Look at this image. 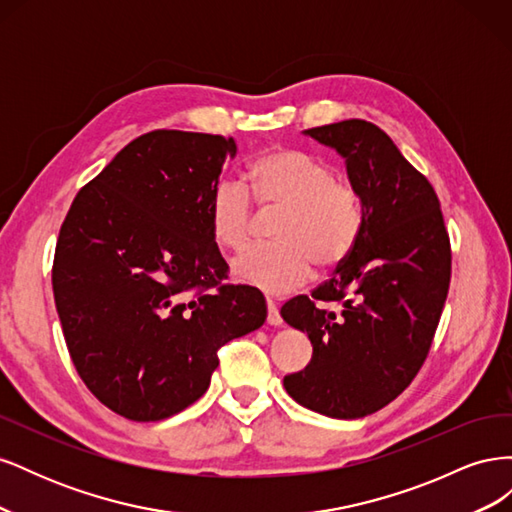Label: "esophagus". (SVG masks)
Masks as SVG:
<instances>
[{
    "instance_id": "esophagus-1",
    "label": "esophagus",
    "mask_w": 512,
    "mask_h": 512,
    "mask_svg": "<svg viewBox=\"0 0 512 512\" xmlns=\"http://www.w3.org/2000/svg\"><path fill=\"white\" fill-rule=\"evenodd\" d=\"M267 322L273 324V327H280L284 322L280 316V309H277V303L273 299H267Z\"/></svg>"
}]
</instances>
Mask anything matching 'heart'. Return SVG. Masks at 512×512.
Segmentation results:
<instances>
[{
    "instance_id": "heart-1",
    "label": "heart",
    "mask_w": 512,
    "mask_h": 512,
    "mask_svg": "<svg viewBox=\"0 0 512 512\" xmlns=\"http://www.w3.org/2000/svg\"><path fill=\"white\" fill-rule=\"evenodd\" d=\"M277 211L273 243L232 262L237 280L271 294L303 286L314 273L335 269L352 254L365 224L363 194L333 166L297 147H269L245 166L243 185L228 181L211 192L207 220L220 250L241 252L254 235V207Z\"/></svg>"
}]
</instances>
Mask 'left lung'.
<instances>
[{
	"label": "left lung",
	"mask_w": 512,
	"mask_h": 512,
	"mask_svg": "<svg viewBox=\"0 0 512 512\" xmlns=\"http://www.w3.org/2000/svg\"><path fill=\"white\" fill-rule=\"evenodd\" d=\"M305 134L346 158L365 224L331 280L282 305L314 348L284 386L309 410L361 418L391 404L423 367L451 284V239L433 185L376 123L346 119Z\"/></svg>",
	"instance_id": "obj_1"
}]
</instances>
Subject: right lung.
Listing matches in <instances>:
<instances>
[{
  "label": "right lung",
  "mask_w": 512,
  "mask_h": 512,
  "mask_svg": "<svg viewBox=\"0 0 512 512\" xmlns=\"http://www.w3.org/2000/svg\"><path fill=\"white\" fill-rule=\"evenodd\" d=\"M237 143L153 130L85 183L61 224L53 294L70 359L115 414L149 423L205 395L218 350L267 318L262 292L226 284L207 207Z\"/></svg>",
  "instance_id": "add662e5"
}]
</instances>
